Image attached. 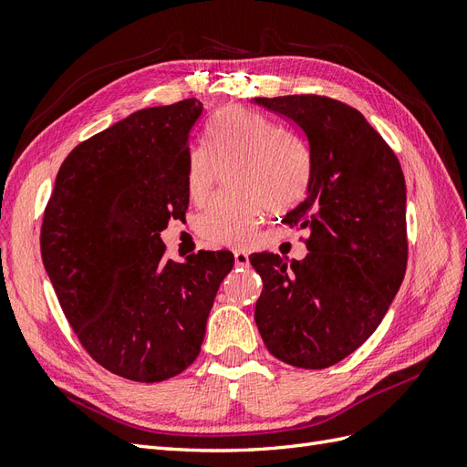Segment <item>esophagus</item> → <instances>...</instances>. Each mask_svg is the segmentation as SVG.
I'll use <instances>...</instances> for the list:
<instances>
[{"label":"esophagus","mask_w":467,"mask_h":467,"mask_svg":"<svg viewBox=\"0 0 467 467\" xmlns=\"http://www.w3.org/2000/svg\"><path fill=\"white\" fill-rule=\"evenodd\" d=\"M234 265L236 266H248L250 260L244 250H234Z\"/></svg>","instance_id":"34e87169"}]
</instances>
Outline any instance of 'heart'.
<instances>
[{
  "label": "heart",
  "mask_w": 467,
  "mask_h": 467,
  "mask_svg": "<svg viewBox=\"0 0 467 467\" xmlns=\"http://www.w3.org/2000/svg\"><path fill=\"white\" fill-rule=\"evenodd\" d=\"M207 134L209 148L195 146L187 155L191 201L207 202L231 167L229 185L238 191L213 201L199 217L197 231L211 246H250L266 209L288 213L306 199L312 182L309 155L278 122L246 109L221 112Z\"/></svg>",
  "instance_id": "b5f03b06"
}]
</instances>
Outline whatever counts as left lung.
Returning a JSON list of instances; mask_svg holds the SVG:
<instances>
[{"instance_id": "obj_1", "label": "left lung", "mask_w": 467, "mask_h": 467, "mask_svg": "<svg viewBox=\"0 0 467 467\" xmlns=\"http://www.w3.org/2000/svg\"><path fill=\"white\" fill-rule=\"evenodd\" d=\"M309 141L307 197L284 223L307 229V256H250L262 294L254 319L266 349L302 368L339 363L373 336L409 260L399 158L361 112L317 94L254 99Z\"/></svg>"}]
</instances>
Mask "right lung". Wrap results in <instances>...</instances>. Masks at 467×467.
Segmentation results:
<instances>
[{
  "mask_svg": "<svg viewBox=\"0 0 467 467\" xmlns=\"http://www.w3.org/2000/svg\"><path fill=\"white\" fill-rule=\"evenodd\" d=\"M197 99L138 110L70 151L41 224V256L85 351L138 382L171 379L195 361L226 250L167 258L160 233L183 219L189 131Z\"/></svg>",
  "mask_w": 467,
  "mask_h": 467,
  "instance_id": "obj_1",
  "label": "right lung"
}]
</instances>
